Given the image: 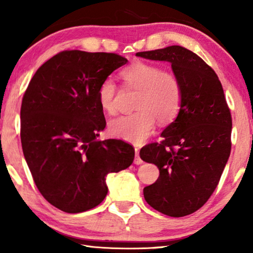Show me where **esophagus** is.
Returning <instances> with one entry per match:
<instances>
[{
    "label": "esophagus",
    "mask_w": 253,
    "mask_h": 253,
    "mask_svg": "<svg viewBox=\"0 0 253 253\" xmlns=\"http://www.w3.org/2000/svg\"><path fill=\"white\" fill-rule=\"evenodd\" d=\"M135 154H136V156H135V161H133V163H135L136 165L142 164L143 161L141 160V157H139V149L135 148Z\"/></svg>",
    "instance_id": "34e87169"
}]
</instances>
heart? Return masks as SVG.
<instances>
[{
    "label": "heart",
    "mask_w": 253,
    "mask_h": 253,
    "mask_svg": "<svg viewBox=\"0 0 253 253\" xmlns=\"http://www.w3.org/2000/svg\"><path fill=\"white\" fill-rule=\"evenodd\" d=\"M126 85L139 90L135 114L121 116L109 123L112 137L141 144L151 135L156 121L169 123L178 115L183 99L180 81L172 73L163 71L158 65L135 62L122 71ZM117 85L107 79L99 84L97 98L101 108L108 114L116 112Z\"/></svg>",
    "instance_id": "heart-1"
}]
</instances>
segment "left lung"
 <instances>
[{"label": "left lung", "mask_w": 253, "mask_h": 253, "mask_svg": "<svg viewBox=\"0 0 253 253\" xmlns=\"http://www.w3.org/2000/svg\"><path fill=\"white\" fill-rule=\"evenodd\" d=\"M136 56L170 62L183 89L179 112L162 132L163 139L139 151L160 169L158 179L143 190L144 198L167 216H188L212 195L231 151L232 118L222 83L212 68L180 45Z\"/></svg>", "instance_id": "1"}]
</instances>
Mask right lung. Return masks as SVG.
Returning a JSON list of instances; mask_svg holds the SVG:
<instances>
[{
  "mask_svg": "<svg viewBox=\"0 0 253 253\" xmlns=\"http://www.w3.org/2000/svg\"><path fill=\"white\" fill-rule=\"evenodd\" d=\"M126 62L111 52L62 51L41 65L24 92V158L43 197L64 212L97 207L108 193L107 174L132 164L131 145L97 139L107 124L98 86Z\"/></svg>",
  "mask_w": 253,
  "mask_h": 253,
  "instance_id": "1",
  "label": "right lung"
}]
</instances>
